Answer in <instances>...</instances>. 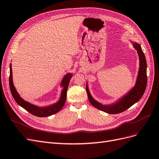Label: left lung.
Returning <instances> with one entry per match:
<instances>
[{"mask_svg": "<svg viewBox=\"0 0 159 159\" xmlns=\"http://www.w3.org/2000/svg\"><path fill=\"white\" fill-rule=\"evenodd\" d=\"M133 45L137 51V53L139 57V70L135 86L129 93L123 96L118 101H117L116 103L112 104L111 105H102L99 102H96L92 97L88 88V84H86V89L89 100L90 104L96 108L106 112L107 114H119L129 108L132 105L135 104L141 98L144 94L147 83V62L145 56L139 43H133Z\"/></svg>", "mask_w": 159, "mask_h": 159, "instance_id": "left-lung-1", "label": "left lung"}]
</instances>
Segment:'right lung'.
Masks as SVG:
<instances>
[{"instance_id":"obj_1","label":"right lung","mask_w":159,"mask_h":159,"mask_svg":"<svg viewBox=\"0 0 159 159\" xmlns=\"http://www.w3.org/2000/svg\"><path fill=\"white\" fill-rule=\"evenodd\" d=\"M73 75L71 73L66 74L65 77L63 78L62 83H61V86H63V89L61 92V95L59 100L54 104L47 107H38L32 104L29 103V102L24 100L20 96L17 91L15 89V87L13 84L12 81V67L11 64L10 65V76H9V85H10V89L12 93L14 99L16 102V103L20 105L25 110L30 112V114L34 115L38 117H48L50 116L53 114L57 113L59 111H60L63 108V107L66 102V91H67L68 86L69 84V81L72 77Z\"/></svg>"}]
</instances>
